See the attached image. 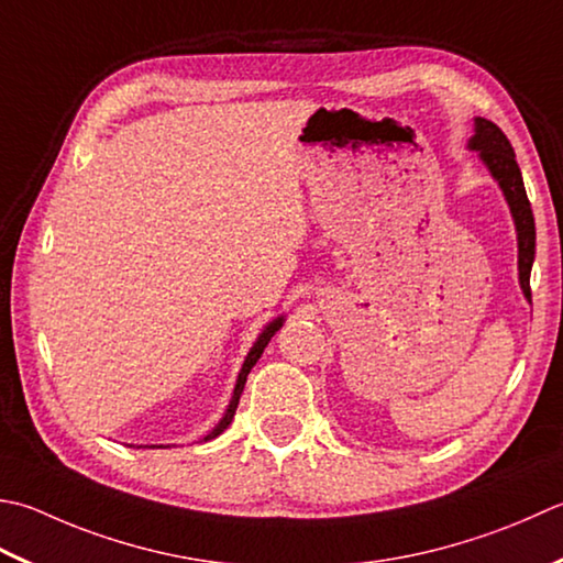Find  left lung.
<instances>
[{
	"instance_id": "1",
	"label": "left lung",
	"mask_w": 563,
	"mask_h": 563,
	"mask_svg": "<svg viewBox=\"0 0 563 563\" xmlns=\"http://www.w3.org/2000/svg\"><path fill=\"white\" fill-rule=\"evenodd\" d=\"M468 148L478 153L481 163L486 165L493 180L498 183L503 190L505 202L510 207L515 231H517V271H520V288L527 297V302H532L530 290V273L534 263V214L530 200H527L525 183L520 165L515 161V151L510 146L508 136L493 124L488 119L476 117L473 119V136L468 139Z\"/></svg>"
}]
</instances>
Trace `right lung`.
<instances>
[{"instance_id": "right-lung-1", "label": "right lung", "mask_w": 563, "mask_h": 563, "mask_svg": "<svg viewBox=\"0 0 563 563\" xmlns=\"http://www.w3.org/2000/svg\"><path fill=\"white\" fill-rule=\"evenodd\" d=\"M283 322H285V317H283V314H280V317H275L273 322H268L266 327H263V332L258 334V339L253 341V346H251V351H249V356H246V361H244V366H241V371H239V378H236V385H234V395H231V400H229V405H227V412H224L222 420L217 422V427L212 429V432H207V434L202 437V442H209V439H214V437L222 434L224 429L231 424V420H234V412H236L239 398H241V393H244V385H246V376L251 373V368L256 366V361L261 358L263 349L268 346L271 336H273L275 332H278V329L283 327ZM151 449H153V446H151Z\"/></svg>"}]
</instances>
